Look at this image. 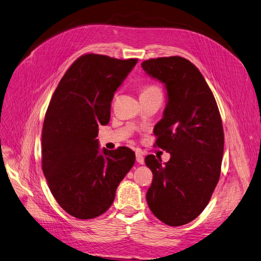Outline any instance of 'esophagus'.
Listing matches in <instances>:
<instances>
[{"instance_id":"esophagus-1","label":"esophagus","mask_w":261,"mask_h":261,"mask_svg":"<svg viewBox=\"0 0 261 261\" xmlns=\"http://www.w3.org/2000/svg\"><path fill=\"white\" fill-rule=\"evenodd\" d=\"M136 156H137V162L139 164H143L144 163V158H143V155L141 154V153H137Z\"/></svg>"}]
</instances>
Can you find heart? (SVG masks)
Returning a JSON list of instances; mask_svg holds the SVG:
<instances>
[{
    "mask_svg": "<svg viewBox=\"0 0 261 261\" xmlns=\"http://www.w3.org/2000/svg\"><path fill=\"white\" fill-rule=\"evenodd\" d=\"M155 93H161L162 95V90L156 85H145L141 88V91H140V96L143 95H155Z\"/></svg>",
    "mask_w": 261,
    "mask_h": 261,
    "instance_id": "obj_1",
    "label": "heart"
}]
</instances>
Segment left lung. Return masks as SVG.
<instances>
[{"label":"left lung","mask_w":261,"mask_h":261,"mask_svg":"<svg viewBox=\"0 0 261 261\" xmlns=\"http://www.w3.org/2000/svg\"><path fill=\"white\" fill-rule=\"evenodd\" d=\"M142 68L165 84L168 103L154 128V148L171 154L169 162L153 154L145 164L153 173L146 202L169 226L195 219L218 183L224 129L215 97L197 67L179 56L151 58Z\"/></svg>","instance_id":"8db88e82"}]
</instances>
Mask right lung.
I'll use <instances>...</instances> for the list:
<instances>
[{
    "label": "right lung",
    "instance_id": "obj_1",
    "mask_svg": "<svg viewBox=\"0 0 261 261\" xmlns=\"http://www.w3.org/2000/svg\"><path fill=\"white\" fill-rule=\"evenodd\" d=\"M138 58L85 54L65 72L46 111L42 169L53 196L78 219L108 211L116 190L135 164L126 146L100 153L98 131L110 120L113 95Z\"/></svg>",
    "mask_w": 261,
    "mask_h": 261
}]
</instances>
